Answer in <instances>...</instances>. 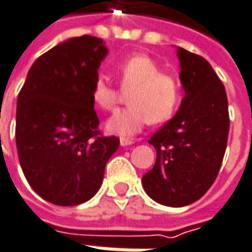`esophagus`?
Returning <instances> with one entry per match:
<instances>
[{
  "instance_id": "1",
  "label": "esophagus",
  "mask_w": 252,
  "mask_h": 252,
  "mask_svg": "<svg viewBox=\"0 0 252 252\" xmlns=\"http://www.w3.org/2000/svg\"><path fill=\"white\" fill-rule=\"evenodd\" d=\"M134 143V140L133 139H126V137H122L121 139V146H123V147H126V146H130V144H133Z\"/></svg>"
}]
</instances>
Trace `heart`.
<instances>
[{
	"label": "heart",
	"mask_w": 252,
	"mask_h": 252,
	"mask_svg": "<svg viewBox=\"0 0 252 252\" xmlns=\"http://www.w3.org/2000/svg\"><path fill=\"white\" fill-rule=\"evenodd\" d=\"M121 87L128 91L129 106L113 113L106 122V130L119 136H133L150 122L161 123L172 116L181 101L178 81L162 73L160 64L146 53L131 54L115 64ZM92 101L103 111H113L121 98L118 87L96 77L92 84Z\"/></svg>",
	"instance_id": "1"
}]
</instances>
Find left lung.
I'll list each match as a JSON object with an SVG mask.
<instances>
[{"instance_id":"left-lung-1","label":"left lung","mask_w":252,"mask_h":252,"mask_svg":"<svg viewBox=\"0 0 252 252\" xmlns=\"http://www.w3.org/2000/svg\"><path fill=\"white\" fill-rule=\"evenodd\" d=\"M185 90L177 115L150 137L157 151L143 175L147 195L179 208L200 199L213 185L227 146L228 102L223 83L202 56L178 49Z\"/></svg>"}]
</instances>
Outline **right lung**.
<instances>
[{
	"label": "right lung",
	"mask_w": 252,
	"mask_h": 252,
	"mask_svg": "<svg viewBox=\"0 0 252 252\" xmlns=\"http://www.w3.org/2000/svg\"><path fill=\"white\" fill-rule=\"evenodd\" d=\"M106 54L99 37L68 39L34 62L18 95L15 136L25 178L59 206L80 205L98 192L121 143L99 131L92 101Z\"/></svg>",
	"instance_id": "1"
}]
</instances>
